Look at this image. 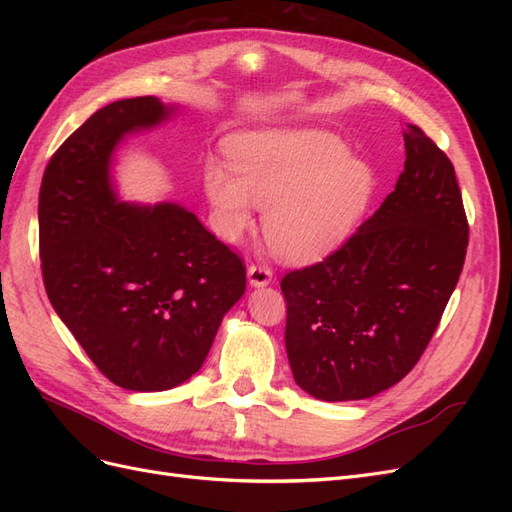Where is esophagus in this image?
<instances>
[{
  "label": "esophagus",
  "mask_w": 512,
  "mask_h": 512,
  "mask_svg": "<svg viewBox=\"0 0 512 512\" xmlns=\"http://www.w3.org/2000/svg\"><path fill=\"white\" fill-rule=\"evenodd\" d=\"M247 280L256 288L267 286L273 280V271L269 265H250L247 267Z\"/></svg>",
  "instance_id": "1"
}]
</instances>
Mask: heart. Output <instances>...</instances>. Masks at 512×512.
Instances as JSON below:
<instances>
[{
	"label": "heart",
	"instance_id": "1",
	"mask_svg": "<svg viewBox=\"0 0 512 512\" xmlns=\"http://www.w3.org/2000/svg\"><path fill=\"white\" fill-rule=\"evenodd\" d=\"M232 162L209 160L203 185L211 224L224 241H239L267 209L265 232L286 260L307 262L333 252L371 192V168L350 158L344 141L318 130H282L241 136Z\"/></svg>",
	"mask_w": 512,
	"mask_h": 512
}]
</instances>
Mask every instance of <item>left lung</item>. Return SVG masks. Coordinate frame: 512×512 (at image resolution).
Here are the masks:
<instances>
[{"mask_svg":"<svg viewBox=\"0 0 512 512\" xmlns=\"http://www.w3.org/2000/svg\"><path fill=\"white\" fill-rule=\"evenodd\" d=\"M395 190L342 247L282 277L294 382L324 401L378 395L408 376L459 282L468 218L455 166L406 123Z\"/></svg>","mask_w":512,"mask_h":512,"instance_id":"1","label":"left lung"}]
</instances>
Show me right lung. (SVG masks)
Masks as SVG:
<instances>
[{"label":"right lung","mask_w":512,"mask_h":512,"mask_svg":"<svg viewBox=\"0 0 512 512\" xmlns=\"http://www.w3.org/2000/svg\"><path fill=\"white\" fill-rule=\"evenodd\" d=\"M158 98L100 108L46 164L42 280L59 318L113 384L166 391L203 367L245 265L179 205L119 203L108 177L123 134L168 117Z\"/></svg>","instance_id":"obj_1"}]
</instances>
